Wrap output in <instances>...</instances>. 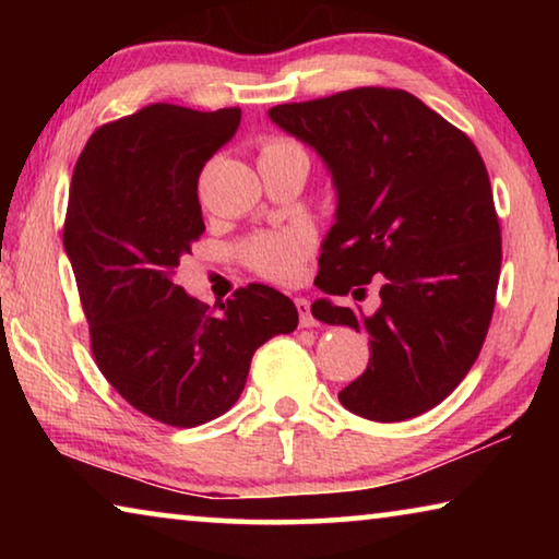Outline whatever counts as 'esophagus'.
I'll return each mask as SVG.
<instances>
[{
    "label": "esophagus",
    "mask_w": 559,
    "mask_h": 559,
    "mask_svg": "<svg viewBox=\"0 0 559 559\" xmlns=\"http://www.w3.org/2000/svg\"><path fill=\"white\" fill-rule=\"evenodd\" d=\"M296 308L300 316V328H316L318 320L310 316V302L306 298H296Z\"/></svg>",
    "instance_id": "obj_1"
}]
</instances>
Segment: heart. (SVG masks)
<instances>
[{
  "mask_svg": "<svg viewBox=\"0 0 559 559\" xmlns=\"http://www.w3.org/2000/svg\"><path fill=\"white\" fill-rule=\"evenodd\" d=\"M286 143H269L263 153L283 147ZM246 261L253 271L271 281H293L300 276L302 261L308 253V241L300 234H263L246 246Z\"/></svg>",
  "mask_w": 559,
  "mask_h": 559,
  "instance_id": "1",
  "label": "heart"
}]
</instances>
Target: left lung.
Masks as SVG:
<instances>
[{
  "label": "left lung",
  "instance_id": "1",
  "mask_svg": "<svg viewBox=\"0 0 559 559\" xmlns=\"http://www.w3.org/2000/svg\"><path fill=\"white\" fill-rule=\"evenodd\" d=\"M269 118L316 150L335 187L310 306L370 337V365L337 400L404 421L447 400L484 345L500 276V226L476 145L406 91L355 88L286 103ZM381 288L374 314L334 298Z\"/></svg>",
  "mask_w": 559,
  "mask_h": 559
}]
</instances>
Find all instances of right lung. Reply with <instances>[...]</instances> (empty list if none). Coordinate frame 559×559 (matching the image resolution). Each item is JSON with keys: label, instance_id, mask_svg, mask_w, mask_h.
<instances>
[{"label": "right lung", "instance_id": "add662e5", "mask_svg": "<svg viewBox=\"0 0 559 559\" xmlns=\"http://www.w3.org/2000/svg\"><path fill=\"white\" fill-rule=\"evenodd\" d=\"M239 122V108L155 103L93 132L73 169L63 246L93 355L122 400L169 427L224 414L253 353L298 325L293 300L271 286L249 283L210 310L175 283L204 231L202 169Z\"/></svg>", "mask_w": 559, "mask_h": 559}]
</instances>
